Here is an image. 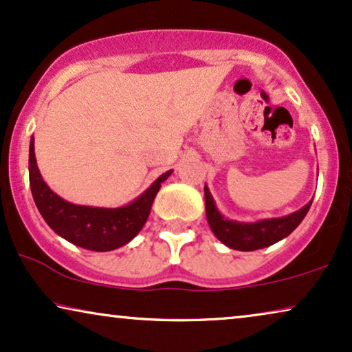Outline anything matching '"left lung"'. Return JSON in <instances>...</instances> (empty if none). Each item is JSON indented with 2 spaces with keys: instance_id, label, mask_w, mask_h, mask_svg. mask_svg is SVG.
Wrapping results in <instances>:
<instances>
[{
  "instance_id": "left-lung-1",
  "label": "left lung",
  "mask_w": 352,
  "mask_h": 352,
  "mask_svg": "<svg viewBox=\"0 0 352 352\" xmlns=\"http://www.w3.org/2000/svg\"><path fill=\"white\" fill-rule=\"evenodd\" d=\"M311 204L312 200L295 213L283 216V218L263 219L256 221V223H239V221L224 218L219 213L208 187L205 186L206 219H208L211 230L226 247L239 250V252H253V250L269 247V245L285 239L305 219L311 208Z\"/></svg>"
}]
</instances>
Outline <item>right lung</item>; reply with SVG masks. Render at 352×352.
Here are the masks:
<instances>
[{
    "label": "right lung",
    "instance_id": "right-lung-1",
    "mask_svg": "<svg viewBox=\"0 0 352 352\" xmlns=\"http://www.w3.org/2000/svg\"><path fill=\"white\" fill-rule=\"evenodd\" d=\"M173 170L163 173L148 189L120 208H99L70 204L54 194L38 170L33 138L28 152V176L30 189L38 211L47 226L62 239L69 240L76 247L91 252H110L133 240L146 224L151 213L153 199L160 190L162 182L166 181Z\"/></svg>",
    "mask_w": 352,
    "mask_h": 352
}]
</instances>
